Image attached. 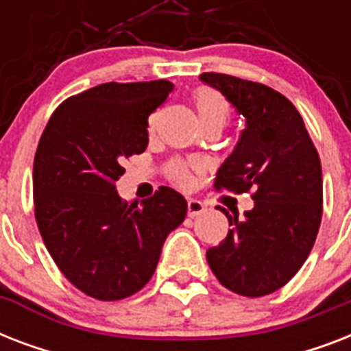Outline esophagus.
Wrapping results in <instances>:
<instances>
[{"mask_svg": "<svg viewBox=\"0 0 351 351\" xmlns=\"http://www.w3.org/2000/svg\"><path fill=\"white\" fill-rule=\"evenodd\" d=\"M204 211H206V206H204L200 200H195V198H189V200H187V215H189L191 219H195L198 215H202Z\"/></svg>", "mask_w": 351, "mask_h": 351, "instance_id": "esophagus-1", "label": "esophagus"}]
</instances>
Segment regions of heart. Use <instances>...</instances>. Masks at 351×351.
I'll list each match as a JSON object with an SVG mask.
<instances>
[{"label":"heart","mask_w":351,"mask_h":351,"mask_svg":"<svg viewBox=\"0 0 351 351\" xmlns=\"http://www.w3.org/2000/svg\"><path fill=\"white\" fill-rule=\"evenodd\" d=\"M193 100H195V107H197L202 125L213 123V121H219V123L226 125V121L230 118V104L226 101V98L220 95L219 90L202 87V89L195 90ZM169 173L171 178L178 182L180 186H189L191 173L184 164H173L169 167Z\"/></svg>","instance_id":"b5f03b06"}]
</instances>
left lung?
<instances>
[{
  "label": "left lung",
  "instance_id": "1",
  "mask_svg": "<svg viewBox=\"0 0 351 351\" xmlns=\"http://www.w3.org/2000/svg\"><path fill=\"white\" fill-rule=\"evenodd\" d=\"M200 82L220 90L245 127L215 186L251 191L255 206L231 217V230L209 247V267L222 286L244 295H269L289 282L315 244L322 217L319 153L291 101L271 87L230 74L204 73Z\"/></svg>",
  "mask_w": 351,
  "mask_h": 351
}]
</instances>
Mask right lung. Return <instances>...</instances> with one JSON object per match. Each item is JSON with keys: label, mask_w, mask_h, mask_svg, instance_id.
<instances>
[{"label": "right lung", "mask_w": 351, "mask_h": 351, "mask_svg": "<svg viewBox=\"0 0 351 351\" xmlns=\"http://www.w3.org/2000/svg\"><path fill=\"white\" fill-rule=\"evenodd\" d=\"M173 87L167 80L96 85L63 101L38 143V230L60 271L98 300L140 291L167 234L186 219V198L171 187L138 204L121 200L114 186L123 160L147 147L149 114Z\"/></svg>", "instance_id": "1"}]
</instances>
